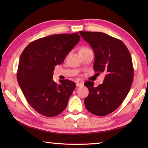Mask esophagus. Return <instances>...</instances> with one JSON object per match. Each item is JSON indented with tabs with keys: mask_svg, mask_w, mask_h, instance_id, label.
Returning <instances> with one entry per match:
<instances>
[{
	"mask_svg": "<svg viewBox=\"0 0 148 148\" xmlns=\"http://www.w3.org/2000/svg\"><path fill=\"white\" fill-rule=\"evenodd\" d=\"M83 85H84V84L83 83H79V82L76 83V86H83Z\"/></svg>",
	"mask_w": 148,
	"mask_h": 148,
	"instance_id": "esophagus-1",
	"label": "esophagus"
}]
</instances>
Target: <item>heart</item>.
Instances as JSON below:
<instances>
[{"instance_id":"obj_1","label":"heart","mask_w":148,"mask_h":148,"mask_svg":"<svg viewBox=\"0 0 148 148\" xmlns=\"http://www.w3.org/2000/svg\"><path fill=\"white\" fill-rule=\"evenodd\" d=\"M86 48H81V49H86Z\"/></svg>"}]
</instances>
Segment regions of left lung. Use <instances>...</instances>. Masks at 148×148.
I'll return each instance as SVG.
<instances>
[{
    "mask_svg": "<svg viewBox=\"0 0 148 148\" xmlns=\"http://www.w3.org/2000/svg\"><path fill=\"white\" fill-rule=\"evenodd\" d=\"M79 34L94 51V71L106 74L103 83L99 86L90 81L84 83L89 90L84 105L96 116L108 115L121 104L130 90L134 78L130 53L121 40L106 34L83 31Z\"/></svg>",
    "mask_w": 148,
    "mask_h": 148,
    "instance_id": "left-lung-1",
    "label": "left lung"
}]
</instances>
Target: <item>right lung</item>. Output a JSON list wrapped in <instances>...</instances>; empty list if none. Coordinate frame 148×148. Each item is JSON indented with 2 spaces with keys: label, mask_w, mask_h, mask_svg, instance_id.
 <instances>
[{
  "label": "right lung",
  "mask_w": 148,
  "mask_h": 148,
  "mask_svg": "<svg viewBox=\"0 0 148 148\" xmlns=\"http://www.w3.org/2000/svg\"><path fill=\"white\" fill-rule=\"evenodd\" d=\"M80 37L77 32L45 37L30 42L21 54L18 82L27 102L39 114L53 117L67 107L76 83L68 79L56 83L53 74Z\"/></svg>",
  "instance_id": "add662e5"
}]
</instances>
